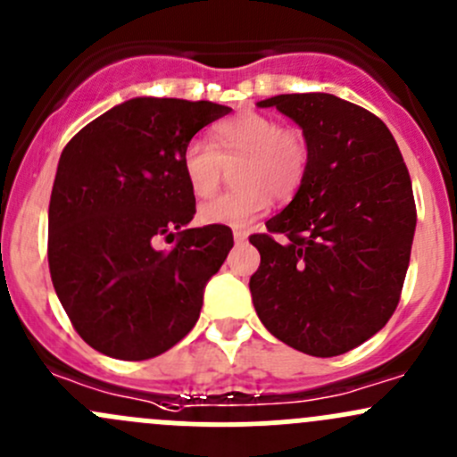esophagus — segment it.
<instances>
[{"mask_svg": "<svg viewBox=\"0 0 457 457\" xmlns=\"http://www.w3.org/2000/svg\"><path fill=\"white\" fill-rule=\"evenodd\" d=\"M247 237H250V234H247L245 229H234V241L237 243H245Z\"/></svg>", "mask_w": 457, "mask_h": 457, "instance_id": "obj_1", "label": "esophagus"}]
</instances>
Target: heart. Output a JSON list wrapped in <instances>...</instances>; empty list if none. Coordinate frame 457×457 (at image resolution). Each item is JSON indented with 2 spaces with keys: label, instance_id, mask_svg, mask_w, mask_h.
<instances>
[{
  "label": "heart",
  "instance_id": "obj_1",
  "mask_svg": "<svg viewBox=\"0 0 457 457\" xmlns=\"http://www.w3.org/2000/svg\"><path fill=\"white\" fill-rule=\"evenodd\" d=\"M241 159L237 183L241 187L199 207L203 225L247 228L262 214L270 199L287 201L296 195L310 163V147L296 128H280L267 114L245 112L228 119L212 132V145L190 141L181 165L196 199H207L219 187L223 163Z\"/></svg>",
  "mask_w": 457,
  "mask_h": 457
}]
</instances>
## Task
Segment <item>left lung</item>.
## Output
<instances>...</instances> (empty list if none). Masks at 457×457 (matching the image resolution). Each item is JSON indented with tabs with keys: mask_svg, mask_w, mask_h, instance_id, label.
I'll return each instance as SVG.
<instances>
[{
	"mask_svg": "<svg viewBox=\"0 0 457 457\" xmlns=\"http://www.w3.org/2000/svg\"><path fill=\"white\" fill-rule=\"evenodd\" d=\"M303 128L310 163L292 203L250 243L256 314L271 336L340 356L395 312L416 232L411 179L389 128L327 92L258 101Z\"/></svg>",
	"mask_w": 457,
	"mask_h": 457,
	"instance_id": "8db88e82",
	"label": "left lung"
}]
</instances>
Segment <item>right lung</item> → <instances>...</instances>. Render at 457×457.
Returning <instances> with one entry per match:
<instances>
[{
  "instance_id": "right-lung-1",
  "label": "right lung",
  "mask_w": 457,
  "mask_h": 457,
  "mask_svg": "<svg viewBox=\"0 0 457 457\" xmlns=\"http://www.w3.org/2000/svg\"><path fill=\"white\" fill-rule=\"evenodd\" d=\"M232 108L137 96L81 128L59 156L48 207V265L77 334L96 352L147 361L196 325L203 289L232 250L225 225L190 228L181 156ZM159 236L178 243L156 251Z\"/></svg>"
}]
</instances>
